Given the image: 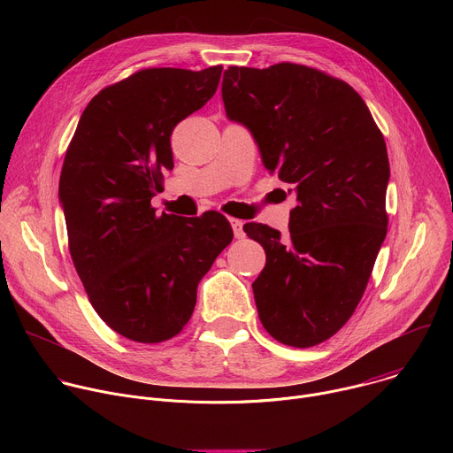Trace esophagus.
I'll return each instance as SVG.
<instances>
[{
	"label": "esophagus",
	"mask_w": 453,
	"mask_h": 453,
	"mask_svg": "<svg viewBox=\"0 0 453 453\" xmlns=\"http://www.w3.org/2000/svg\"><path fill=\"white\" fill-rule=\"evenodd\" d=\"M231 227H233V233H234V238H243L245 236V231H243V222L242 220H236V219H231Z\"/></svg>",
	"instance_id": "1"
}]
</instances>
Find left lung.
Instances as JSON below:
<instances>
[{
  "label": "left lung",
  "instance_id": "left-lung-1",
  "mask_svg": "<svg viewBox=\"0 0 453 453\" xmlns=\"http://www.w3.org/2000/svg\"><path fill=\"white\" fill-rule=\"evenodd\" d=\"M222 100L297 201L288 240L269 226H243L267 254L252 283L257 315L276 341L315 346L353 315L387 234L383 136L351 86L301 64L231 66Z\"/></svg>",
  "mask_w": 453,
  "mask_h": 453
}]
</instances>
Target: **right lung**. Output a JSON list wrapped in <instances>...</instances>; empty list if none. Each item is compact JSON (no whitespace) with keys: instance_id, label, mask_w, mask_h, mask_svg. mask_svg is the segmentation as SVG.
<instances>
[{"instance_id":"right-lung-1","label":"right lung","mask_w":453,"mask_h":453,"mask_svg":"<svg viewBox=\"0 0 453 453\" xmlns=\"http://www.w3.org/2000/svg\"><path fill=\"white\" fill-rule=\"evenodd\" d=\"M220 75L150 68L102 89L64 157L58 203L77 274L105 325L136 342L184 328L201 278L233 240L217 211L186 219L150 206L173 168V127L215 95Z\"/></svg>"}]
</instances>
